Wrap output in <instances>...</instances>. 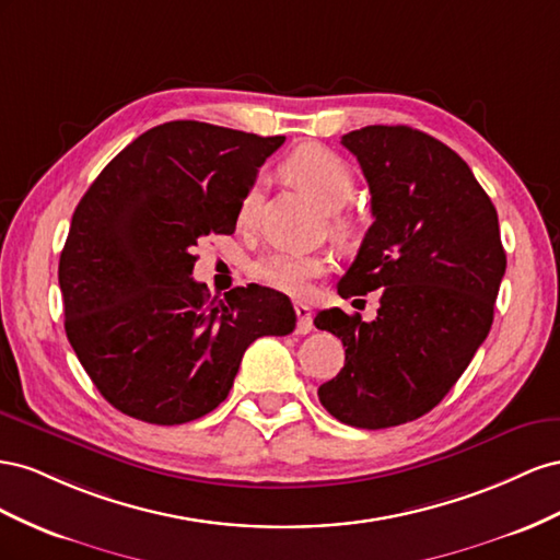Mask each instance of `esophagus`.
Returning <instances> with one entry per match:
<instances>
[{
	"instance_id": "1",
	"label": "esophagus",
	"mask_w": 560,
	"mask_h": 560,
	"mask_svg": "<svg viewBox=\"0 0 560 560\" xmlns=\"http://www.w3.org/2000/svg\"><path fill=\"white\" fill-rule=\"evenodd\" d=\"M293 310L298 314V332L307 335L312 330V310H310V305H305V302H295Z\"/></svg>"
}]
</instances>
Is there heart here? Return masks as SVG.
<instances>
[{
  "label": "heart",
  "instance_id": "b5f03b06",
  "mask_svg": "<svg viewBox=\"0 0 560 560\" xmlns=\"http://www.w3.org/2000/svg\"><path fill=\"white\" fill-rule=\"evenodd\" d=\"M283 173L326 211H340L354 197L357 180L354 173L342 159L322 145H300L281 164ZM258 209V189H248L238 203V225H248ZM335 228L342 230L345 222L335 220ZM326 269V260L318 255L298 253L289 248H275L250 262V277L269 289L302 295L314 277Z\"/></svg>",
  "mask_w": 560,
  "mask_h": 560
}]
</instances>
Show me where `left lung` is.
<instances>
[{"instance_id":"1","label":"left lung","mask_w":560,"mask_h":560,"mask_svg":"<svg viewBox=\"0 0 560 560\" xmlns=\"http://www.w3.org/2000/svg\"><path fill=\"white\" fill-rule=\"evenodd\" d=\"M371 189L373 225L342 298L380 289L375 322L340 307L314 326L338 335L345 369L318 401L345 424L387 429L422 418L488 338L506 269L498 211L465 159L410 126L342 136Z\"/></svg>"}]
</instances>
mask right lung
<instances>
[{
	"label": "right lung",
	"mask_w": 560,
	"mask_h": 560,
	"mask_svg": "<svg viewBox=\"0 0 560 560\" xmlns=\"http://www.w3.org/2000/svg\"><path fill=\"white\" fill-rule=\"evenodd\" d=\"M283 136L203 121L138 136L72 215L58 283L66 332L105 401L150 424H185L225 401L244 351L295 328L291 300L250 283L211 298L191 279L203 236L236 211Z\"/></svg>",
	"instance_id": "1"
}]
</instances>
